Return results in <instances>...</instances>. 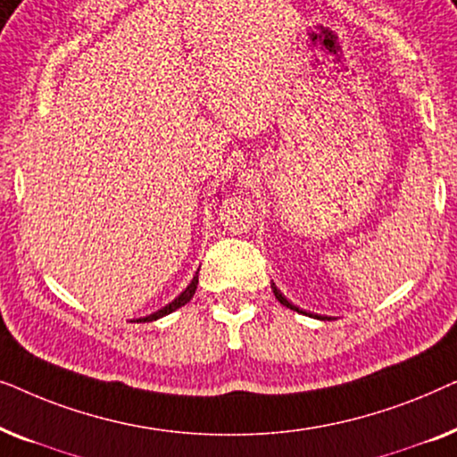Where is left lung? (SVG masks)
I'll return each instance as SVG.
<instances>
[{"mask_svg": "<svg viewBox=\"0 0 457 457\" xmlns=\"http://www.w3.org/2000/svg\"><path fill=\"white\" fill-rule=\"evenodd\" d=\"M272 291H274V297H277L280 303H283V305H287V308H289V310H295V312H299V308H297V305H293V303L289 302V299H287V297L283 295V293H280V291L277 289V285H274V283H272Z\"/></svg>", "mask_w": 457, "mask_h": 457, "instance_id": "left-lung-1", "label": "left lung"}]
</instances>
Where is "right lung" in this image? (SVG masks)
Masks as SVG:
<instances>
[{
	"instance_id": "obj_1",
	"label": "right lung",
	"mask_w": 457,
	"mask_h": 457,
	"mask_svg": "<svg viewBox=\"0 0 457 457\" xmlns=\"http://www.w3.org/2000/svg\"><path fill=\"white\" fill-rule=\"evenodd\" d=\"M197 277L199 274H195V277H193V280H191V285L187 287V289L180 293V295L174 299L172 303H168L166 308H162V310H158V312H154V314H149V316H145L143 318V322H152V320H158V318H162V316H166V314H170V312H174V310H179L180 305H185L187 302H191V297L195 295V289H197Z\"/></svg>"
}]
</instances>
